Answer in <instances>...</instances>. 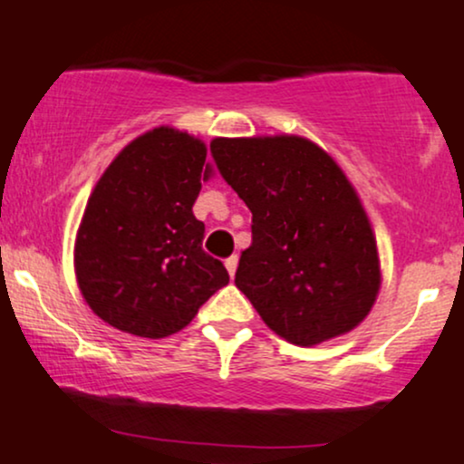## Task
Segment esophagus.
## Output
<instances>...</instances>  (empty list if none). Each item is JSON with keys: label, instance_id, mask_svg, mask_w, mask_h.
<instances>
[{"label": "esophagus", "instance_id": "1", "mask_svg": "<svg viewBox=\"0 0 464 464\" xmlns=\"http://www.w3.org/2000/svg\"><path fill=\"white\" fill-rule=\"evenodd\" d=\"M225 266H227L228 275L236 276V270H237V255H231V257H228L227 262H225Z\"/></svg>", "mask_w": 464, "mask_h": 464}]
</instances>
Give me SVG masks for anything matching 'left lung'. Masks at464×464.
Returning <instances> with one entry per match:
<instances>
[{
  "label": "left lung",
  "instance_id": "left-lung-1",
  "mask_svg": "<svg viewBox=\"0 0 464 464\" xmlns=\"http://www.w3.org/2000/svg\"><path fill=\"white\" fill-rule=\"evenodd\" d=\"M211 152L253 214L236 285L262 321L299 347L358 327L380 295V253L332 154L301 135L216 137Z\"/></svg>",
  "mask_w": 464,
  "mask_h": 464
}]
</instances>
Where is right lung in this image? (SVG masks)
Masks as SVG:
<instances>
[{"mask_svg":"<svg viewBox=\"0 0 464 464\" xmlns=\"http://www.w3.org/2000/svg\"><path fill=\"white\" fill-rule=\"evenodd\" d=\"M211 177L205 141L172 126L121 148L95 183L73 244L80 295L95 316L165 338L228 284L222 262L202 250L205 225L191 211Z\"/></svg>","mask_w":464,"mask_h":464,"instance_id":"obj_1","label":"right lung"}]
</instances>
